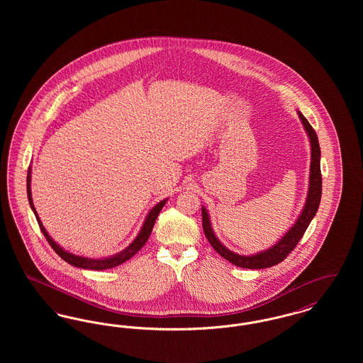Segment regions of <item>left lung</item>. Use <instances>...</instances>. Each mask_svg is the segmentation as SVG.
Returning a JSON list of instances; mask_svg holds the SVG:
<instances>
[{"instance_id": "obj_1", "label": "left lung", "mask_w": 363, "mask_h": 363, "mask_svg": "<svg viewBox=\"0 0 363 363\" xmlns=\"http://www.w3.org/2000/svg\"><path fill=\"white\" fill-rule=\"evenodd\" d=\"M298 116L301 118V121L303 123V128L309 136L311 147V177H309V191H308V197H306V203L305 207L302 209L299 218L296 219V222L294 223L293 227L281 237V240H279L277 245H274L272 247L259 252L252 256H241L237 255L231 250H228L225 246H223L220 241L216 238L212 225L209 222V215H208L207 209L201 208V215H203V228H204V234L207 237L208 242L212 245V247L223 257V259L230 261L231 264L240 267V268H247V269H262V268H269L274 267L279 262H281L283 259L289 256V253H291L294 247L298 245V242L301 241V238L303 237L306 228L311 225V219L315 216V212L320 206L321 201V188H323V178H321V169H320V144H318V138L314 132V129L311 128L309 121L302 116V113L298 111Z\"/></svg>"}]
</instances>
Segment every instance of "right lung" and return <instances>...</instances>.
<instances>
[{
	"instance_id": "right-lung-1",
	"label": "right lung",
	"mask_w": 363,
	"mask_h": 363,
	"mask_svg": "<svg viewBox=\"0 0 363 363\" xmlns=\"http://www.w3.org/2000/svg\"><path fill=\"white\" fill-rule=\"evenodd\" d=\"M27 196H28V201H30L31 209L34 211L35 218H36V220H38V225L40 227V231L43 233L45 238L50 243L52 250H54L61 259H65L68 264L73 265V267L84 268V269H95V271H104V269H108V268H114V267L120 265L122 262H125L126 259L133 257V256L138 253V250L145 245V242L148 241V238H150V235H151V233H152L154 225H155L156 218H157L159 212L162 211V208H163V206H164L166 201H167V200H162L160 203H157L155 207L150 211V213L147 215L145 222H144V225L141 227L138 237L135 238V241L132 242L126 249H123L122 252L114 255V256H111V257L95 259L72 255L69 252L64 250L60 245H57L55 242L52 241V237L48 234V231L45 230V227L42 225V222H40V219H39V216H38V213H36L34 203H33V197H31V170H30V169H28V174H27Z\"/></svg>"
}]
</instances>
